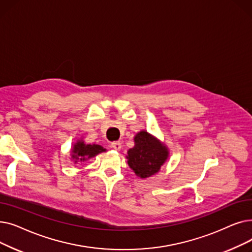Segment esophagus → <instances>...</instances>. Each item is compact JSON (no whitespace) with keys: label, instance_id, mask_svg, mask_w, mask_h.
Returning <instances> with one entry per match:
<instances>
[{"label":"esophagus","instance_id":"esophagus-1","mask_svg":"<svg viewBox=\"0 0 252 252\" xmlns=\"http://www.w3.org/2000/svg\"><path fill=\"white\" fill-rule=\"evenodd\" d=\"M110 146H111L112 149H114V150H116V151H119V150L122 149V143L118 142V141H115V142H112V143L110 144Z\"/></svg>","mask_w":252,"mask_h":252}]
</instances>
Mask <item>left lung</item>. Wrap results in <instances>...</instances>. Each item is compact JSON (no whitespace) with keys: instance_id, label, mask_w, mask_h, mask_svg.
Returning <instances> with one entry per match:
<instances>
[{"instance_id":"8db88e82","label":"left lung","mask_w":252,"mask_h":252,"mask_svg":"<svg viewBox=\"0 0 252 252\" xmlns=\"http://www.w3.org/2000/svg\"><path fill=\"white\" fill-rule=\"evenodd\" d=\"M134 143L135 146L127 150L126 156L128 166L141 179L156 175L168 159L166 145L145 129L136 134Z\"/></svg>"}]
</instances>
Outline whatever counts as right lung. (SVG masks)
<instances>
[{
    "mask_svg": "<svg viewBox=\"0 0 252 252\" xmlns=\"http://www.w3.org/2000/svg\"><path fill=\"white\" fill-rule=\"evenodd\" d=\"M102 152H106V149L101 145L86 144L81 138L73 144L70 149V159L74 164H82Z\"/></svg>",
    "mask_w": 252,
    "mask_h": 252,
    "instance_id": "add662e5",
    "label": "right lung"
}]
</instances>
